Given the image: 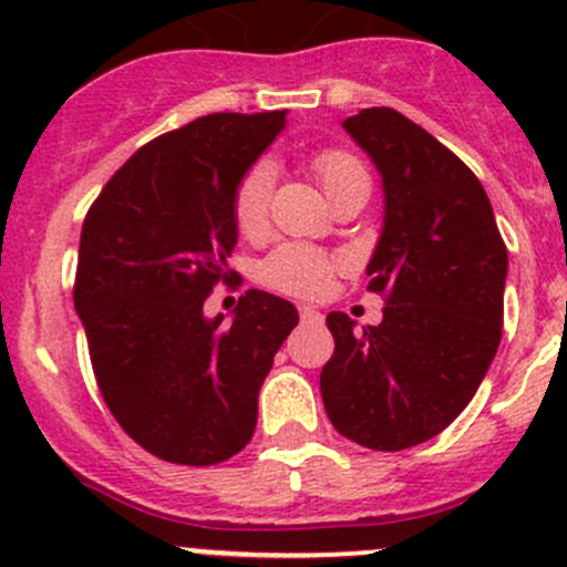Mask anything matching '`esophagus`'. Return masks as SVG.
<instances>
[{
  "label": "esophagus",
  "instance_id": "esophagus-1",
  "mask_svg": "<svg viewBox=\"0 0 567 567\" xmlns=\"http://www.w3.org/2000/svg\"><path fill=\"white\" fill-rule=\"evenodd\" d=\"M299 318L301 323H312V326L323 323V316H320L316 307H299Z\"/></svg>",
  "mask_w": 567,
  "mask_h": 567
}]
</instances>
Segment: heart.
Returning a JSON list of instances; mask_svg holds the SVG:
<instances>
[{"label":"heart","instance_id":"1","mask_svg":"<svg viewBox=\"0 0 567 567\" xmlns=\"http://www.w3.org/2000/svg\"><path fill=\"white\" fill-rule=\"evenodd\" d=\"M312 169L329 197L357 177H368L357 156L348 151H334V147L316 153ZM274 175L277 173L271 162H255L238 177L236 192H233V221L241 236L255 238L266 230ZM331 271H334V260L323 251L301 247V244H285L260 262V282L279 293L320 296L329 285Z\"/></svg>","mask_w":567,"mask_h":567}]
</instances>
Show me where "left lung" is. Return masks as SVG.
Here are the masks:
<instances>
[{"mask_svg": "<svg viewBox=\"0 0 567 567\" xmlns=\"http://www.w3.org/2000/svg\"><path fill=\"white\" fill-rule=\"evenodd\" d=\"M342 128L384 183V227L368 262L384 320L329 312L334 353L320 370L331 425L370 450L414 447L468 405L502 340L507 249L472 169L390 106Z\"/></svg>", "mask_w": 567, "mask_h": 567, "instance_id": "1", "label": "left lung"}]
</instances>
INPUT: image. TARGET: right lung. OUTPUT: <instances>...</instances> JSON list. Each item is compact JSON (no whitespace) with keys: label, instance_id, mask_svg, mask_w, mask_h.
Wrapping results in <instances>:
<instances>
[{"label":"right lung","instance_id":"1","mask_svg":"<svg viewBox=\"0 0 567 567\" xmlns=\"http://www.w3.org/2000/svg\"><path fill=\"white\" fill-rule=\"evenodd\" d=\"M288 112H216L147 142L87 210L73 305L109 411L140 447L183 466L241 453L274 353L299 323L290 301L247 290L205 318L230 279L236 183Z\"/></svg>","mask_w":567,"mask_h":567}]
</instances>
